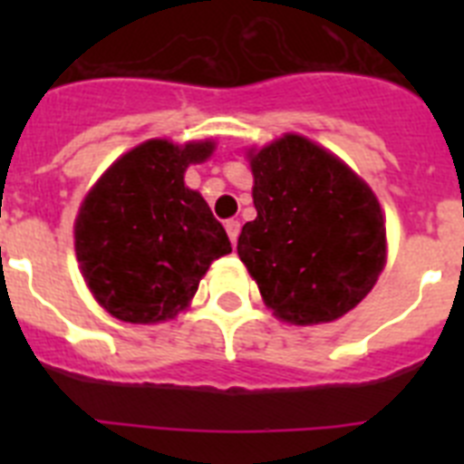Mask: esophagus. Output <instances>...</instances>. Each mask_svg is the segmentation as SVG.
Instances as JSON below:
<instances>
[{
  "instance_id": "34e87169",
  "label": "esophagus",
  "mask_w": 464,
  "mask_h": 464,
  "mask_svg": "<svg viewBox=\"0 0 464 464\" xmlns=\"http://www.w3.org/2000/svg\"><path fill=\"white\" fill-rule=\"evenodd\" d=\"M225 229H227V237L232 244H237V239H239V232H241V223L237 218H229L225 220Z\"/></svg>"
}]
</instances>
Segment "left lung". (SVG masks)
I'll return each instance as SVG.
<instances>
[{"instance_id": "1", "label": "left lung", "mask_w": 464, "mask_h": 464, "mask_svg": "<svg viewBox=\"0 0 464 464\" xmlns=\"http://www.w3.org/2000/svg\"><path fill=\"white\" fill-rule=\"evenodd\" d=\"M253 204L237 253L265 304L295 325L342 318L374 288L385 225L374 192L342 160L297 134L251 155Z\"/></svg>"}]
</instances>
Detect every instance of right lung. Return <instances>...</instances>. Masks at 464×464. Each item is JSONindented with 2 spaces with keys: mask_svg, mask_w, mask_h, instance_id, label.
Masks as SVG:
<instances>
[{
  "mask_svg": "<svg viewBox=\"0 0 464 464\" xmlns=\"http://www.w3.org/2000/svg\"><path fill=\"white\" fill-rule=\"evenodd\" d=\"M211 150V141L153 139L122 155L85 197L76 257L94 299L118 321L174 318L208 265L232 251L204 197L183 183L188 165Z\"/></svg>",
  "mask_w": 464,
  "mask_h": 464,
  "instance_id": "add662e5",
  "label": "right lung"
}]
</instances>
